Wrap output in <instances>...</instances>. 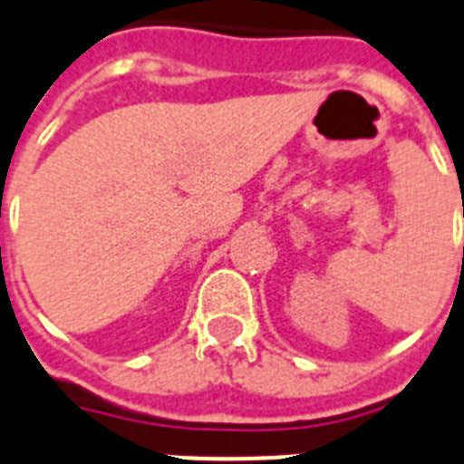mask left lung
Here are the masks:
<instances>
[{
  "label": "left lung",
  "instance_id": "left-lung-1",
  "mask_svg": "<svg viewBox=\"0 0 464 464\" xmlns=\"http://www.w3.org/2000/svg\"><path fill=\"white\" fill-rule=\"evenodd\" d=\"M462 252H464V247H462Z\"/></svg>",
  "mask_w": 464,
  "mask_h": 464
}]
</instances>
